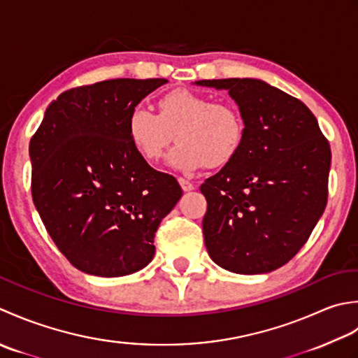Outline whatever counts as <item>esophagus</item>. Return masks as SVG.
Segmentation results:
<instances>
[{"label":"esophagus","mask_w":358,"mask_h":358,"mask_svg":"<svg viewBox=\"0 0 358 358\" xmlns=\"http://www.w3.org/2000/svg\"><path fill=\"white\" fill-rule=\"evenodd\" d=\"M179 184H180V187H182V189H184V192H192V189H194V185L192 184V182L184 179V178H179Z\"/></svg>","instance_id":"obj_1"}]
</instances>
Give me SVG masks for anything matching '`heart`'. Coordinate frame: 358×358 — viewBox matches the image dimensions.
Wrapping results in <instances>:
<instances>
[{"label":"heart","mask_w":358,"mask_h":358,"mask_svg":"<svg viewBox=\"0 0 358 358\" xmlns=\"http://www.w3.org/2000/svg\"><path fill=\"white\" fill-rule=\"evenodd\" d=\"M128 133L147 160H157L176 137L179 145L166 156V164L179 171H194L202 165L220 169L230 164L243 147L245 128L233 105L174 90L160 97L159 114L147 106L133 108Z\"/></svg>","instance_id":"1"}]
</instances>
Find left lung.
Returning a JSON list of instances; mask_svg holds the SVG:
<instances>
[{
  "instance_id": "obj_1",
  "label": "left lung",
  "mask_w": 358,
  "mask_h": 358,
  "mask_svg": "<svg viewBox=\"0 0 358 358\" xmlns=\"http://www.w3.org/2000/svg\"><path fill=\"white\" fill-rule=\"evenodd\" d=\"M196 85L229 91L245 128L236 157L201 185L207 252L229 272L268 273L295 257L323 215L329 142L303 101L259 78Z\"/></svg>"
}]
</instances>
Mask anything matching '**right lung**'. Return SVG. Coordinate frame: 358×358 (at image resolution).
<instances>
[{"instance_id":"add662e5","label":"right lung","mask_w":358,"mask_h":358,"mask_svg":"<svg viewBox=\"0 0 358 358\" xmlns=\"http://www.w3.org/2000/svg\"><path fill=\"white\" fill-rule=\"evenodd\" d=\"M166 82L114 78L74 87L48 106L31 138L35 208L78 271L113 278L155 257V233L182 188L134 148L128 117Z\"/></svg>"}]
</instances>
